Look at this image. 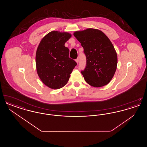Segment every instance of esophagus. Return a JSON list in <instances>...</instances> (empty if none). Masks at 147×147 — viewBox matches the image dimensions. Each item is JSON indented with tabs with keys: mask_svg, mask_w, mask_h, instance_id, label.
<instances>
[{
	"mask_svg": "<svg viewBox=\"0 0 147 147\" xmlns=\"http://www.w3.org/2000/svg\"><path fill=\"white\" fill-rule=\"evenodd\" d=\"M76 62L78 64V63H79V58H77V59H76Z\"/></svg>",
	"mask_w": 147,
	"mask_h": 147,
	"instance_id": "obj_1",
	"label": "esophagus"
}]
</instances>
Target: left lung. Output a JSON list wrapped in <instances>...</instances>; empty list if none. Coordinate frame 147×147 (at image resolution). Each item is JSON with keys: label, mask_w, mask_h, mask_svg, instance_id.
<instances>
[{"label": "left lung", "mask_w": 147, "mask_h": 147, "mask_svg": "<svg viewBox=\"0 0 147 147\" xmlns=\"http://www.w3.org/2000/svg\"><path fill=\"white\" fill-rule=\"evenodd\" d=\"M73 35L86 57V67L81 71L86 82L96 88L109 84L117 65V55L111 41L103 32L95 28L76 31Z\"/></svg>", "instance_id": "1"}]
</instances>
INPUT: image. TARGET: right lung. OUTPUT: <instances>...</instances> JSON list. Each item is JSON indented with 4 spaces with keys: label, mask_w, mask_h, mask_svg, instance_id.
Wrapping results in <instances>:
<instances>
[{
    "label": "right lung",
    "mask_w": 147,
    "mask_h": 147,
    "mask_svg": "<svg viewBox=\"0 0 147 147\" xmlns=\"http://www.w3.org/2000/svg\"><path fill=\"white\" fill-rule=\"evenodd\" d=\"M71 35L53 31L40 43L36 53V65L43 83L53 89L63 87L68 82L77 63L69 57V50L64 46Z\"/></svg>",
    "instance_id": "1"
}]
</instances>
